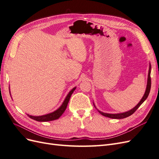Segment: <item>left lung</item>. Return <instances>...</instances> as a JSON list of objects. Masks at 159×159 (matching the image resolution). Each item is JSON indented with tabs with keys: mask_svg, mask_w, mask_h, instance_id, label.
Listing matches in <instances>:
<instances>
[{
	"mask_svg": "<svg viewBox=\"0 0 159 159\" xmlns=\"http://www.w3.org/2000/svg\"><path fill=\"white\" fill-rule=\"evenodd\" d=\"M151 64H149V70H148V78H147V88L145 90V94H144L143 97L142 98V99H141L139 103L136 105L135 107H133L132 109L128 111L124 112V113H115V114H111V113H103L101 111L98 110L97 108H96L95 105L93 103V105L94 107L97 109V110L99 111V113L100 114H102V115L105 117H107L109 118H112V119H123V118H126L130 115H131L133 113H134V111L140 107V105L145 102V101L147 99L148 95L149 94V92H150L151 90Z\"/></svg>",
	"mask_w": 159,
	"mask_h": 159,
	"instance_id": "8db88e82",
	"label": "left lung"
}]
</instances>
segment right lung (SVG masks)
I'll use <instances>...</instances> for the list:
<instances>
[{"label": "right lung", "instance_id": "1", "mask_svg": "<svg viewBox=\"0 0 159 159\" xmlns=\"http://www.w3.org/2000/svg\"><path fill=\"white\" fill-rule=\"evenodd\" d=\"M75 89H76V87L74 88L70 91L68 94L67 95V96H66L64 101V102L62 103L61 106L58 109H56V111H54V112H52V113H48V114H46V115H40V116H33V115H30L28 114H27V115L30 118H31L34 120H35V121H40V122H46V121H54V120L59 119L61 115L63 114L64 112L65 111V110L67 107V105H68V102L70 101L71 95L72 93H73V92ZM9 91H10V89H9ZM10 93H11V91H10Z\"/></svg>", "mask_w": 159, "mask_h": 159}]
</instances>
